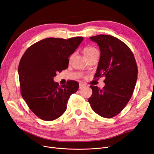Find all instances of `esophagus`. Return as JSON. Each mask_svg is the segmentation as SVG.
<instances>
[{"mask_svg": "<svg viewBox=\"0 0 154 154\" xmlns=\"http://www.w3.org/2000/svg\"><path fill=\"white\" fill-rule=\"evenodd\" d=\"M85 86H86V85H85V84H79V89H82L84 88Z\"/></svg>", "mask_w": 154, "mask_h": 154, "instance_id": "esophagus-1", "label": "esophagus"}]
</instances>
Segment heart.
Segmentation results:
<instances>
[{
    "label": "heart",
    "mask_w": 154,
    "mask_h": 154,
    "mask_svg": "<svg viewBox=\"0 0 154 154\" xmlns=\"http://www.w3.org/2000/svg\"><path fill=\"white\" fill-rule=\"evenodd\" d=\"M98 53H99L98 49L93 46H87L86 48H84L83 49V53L84 56L86 57L87 59L90 58L91 56H92L94 54Z\"/></svg>",
    "instance_id": "obj_1"
}]
</instances>
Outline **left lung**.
Instances as JSON below:
<instances>
[{
    "instance_id": "left-lung-1",
    "label": "left lung",
    "mask_w": 154,
    "mask_h": 154,
    "mask_svg": "<svg viewBox=\"0 0 154 154\" xmlns=\"http://www.w3.org/2000/svg\"><path fill=\"white\" fill-rule=\"evenodd\" d=\"M98 44L100 58L94 78L105 77L103 89L91 86L89 103L94 112L105 118L116 116L126 106L137 80L138 67L132 51L121 40L111 35L91 37Z\"/></svg>"
}]
</instances>
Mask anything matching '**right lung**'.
I'll return each mask as SVG.
<instances>
[{
    "mask_svg": "<svg viewBox=\"0 0 154 154\" xmlns=\"http://www.w3.org/2000/svg\"><path fill=\"white\" fill-rule=\"evenodd\" d=\"M82 40V37L44 38L32 45L22 56L18 66L21 94L42 120L51 121L60 117L66 109L70 95L77 91V81H68L60 86L53 78L68 68V58Z\"/></svg>",
    "mask_w": 154,
    "mask_h": 154,
    "instance_id": "obj_1",
    "label": "right lung"
}]
</instances>
